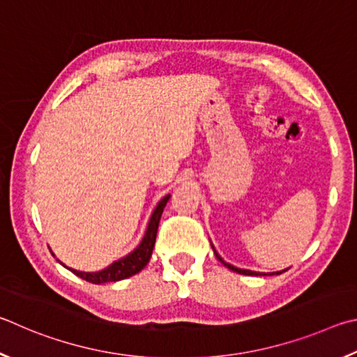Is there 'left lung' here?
<instances>
[{
  "label": "left lung",
  "mask_w": 357,
  "mask_h": 357,
  "mask_svg": "<svg viewBox=\"0 0 357 357\" xmlns=\"http://www.w3.org/2000/svg\"><path fill=\"white\" fill-rule=\"evenodd\" d=\"M215 254H216V252H215ZM216 257L220 259V261H221V264H222L224 266H227L229 270H232V271L238 273V274H246V276H255V274H261V273H255V271H249V270H241V268H236V266L229 265V264H226V261H224V260H222L218 254H216ZM280 273H282V271H280ZM280 273H278V274H280ZM271 274H274V273H271ZM271 274H270V276H271Z\"/></svg>",
  "instance_id": "8db88e82"
}]
</instances>
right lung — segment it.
<instances>
[{"instance_id":"right-lung-1","label":"right lung","mask_w":357,"mask_h":357,"mask_svg":"<svg viewBox=\"0 0 357 357\" xmlns=\"http://www.w3.org/2000/svg\"><path fill=\"white\" fill-rule=\"evenodd\" d=\"M169 197H171V196L162 197L160 204L156 205L153 215L149 221L147 232H146V235H144L141 245L137 246L133 252L128 254L127 257L114 261V264L109 265L108 268H105V270H102V271H98V273H81V271H77V270H70V268H68V270H70L73 274H77L78 278L84 279L91 284L116 282V280L127 279V278L135 276L136 273H139L142 268L149 264L150 257H152V251H153V246H155L156 232H158V224H160V220H161V213L166 207Z\"/></svg>"}]
</instances>
